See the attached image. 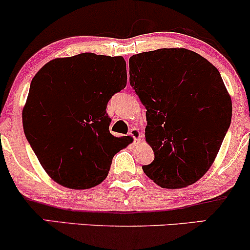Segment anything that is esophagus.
Masks as SVG:
<instances>
[{
	"label": "esophagus",
	"mask_w": 250,
	"mask_h": 250,
	"mask_svg": "<svg viewBox=\"0 0 250 250\" xmlns=\"http://www.w3.org/2000/svg\"><path fill=\"white\" fill-rule=\"evenodd\" d=\"M129 136H131L134 139V142H137L140 139H141V133L137 128H131L130 131H129Z\"/></svg>",
	"instance_id": "esophagus-1"
}]
</instances>
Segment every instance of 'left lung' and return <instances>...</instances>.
<instances>
[{
	"mask_svg": "<svg viewBox=\"0 0 250 250\" xmlns=\"http://www.w3.org/2000/svg\"><path fill=\"white\" fill-rule=\"evenodd\" d=\"M130 85L145 105L146 140L154 151L146 175L162 188L193 185L208 171L231 121V100L219 70L183 48L129 59Z\"/></svg>",
	"mask_w": 250,
	"mask_h": 250,
	"instance_id": "1",
	"label": "left lung"
}]
</instances>
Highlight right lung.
<instances>
[{"instance_id":"right-lung-1","label":"right lung","mask_w":250,"mask_h":250,"mask_svg":"<svg viewBox=\"0 0 250 250\" xmlns=\"http://www.w3.org/2000/svg\"><path fill=\"white\" fill-rule=\"evenodd\" d=\"M127 84L122 56L55 59L34 76L22 113L25 137L47 174L71 189L107 177L114 155L131 142L109 131V100Z\"/></svg>"}]
</instances>
